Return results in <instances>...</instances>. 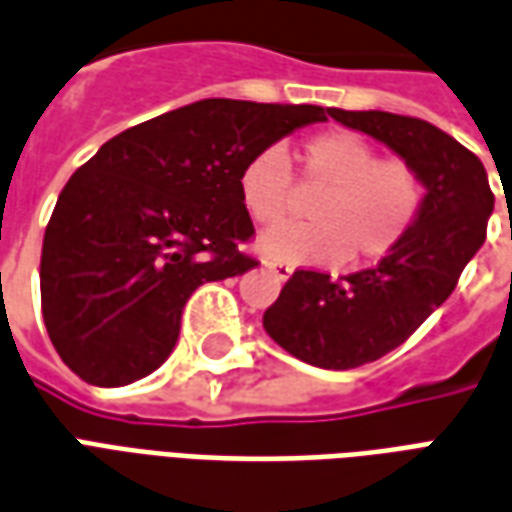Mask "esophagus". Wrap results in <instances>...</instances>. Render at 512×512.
<instances>
[{
    "instance_id": "esophagus-1",
    "label": "esophagus",
    "mask_w": 512,
    "mask_h": 512,
    "mask_svg": "<svg viewBox=\"0 0 512 512\" xmlns=\"http://www.w3.org/2000/svg\"><path fill=\"white\" fill-rule=\"evenodd\" d=\"M266 271L274 279H279V282H285V279H290V274H293V266H290V263H266Z\"/></svg>"
}]
</instances>
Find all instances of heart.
Segmentation results:
<instances>
[{
	"label": "heart",
	"mask_w": 512,
	"mask_h": 512,
	"mask_svg": "<svg viewBox=\"0 0 512 512\" xmlns=\"http://www.w3.org/2000/svg\"><path fill=\"white\" fill-rule=\"evenodd\" d=\"M304 178L326 186L307 208L310 224H285L257 238V252L277 263H373L395 249L417 222L425 183L403 158H381L351 131H323L299 147ZM249 219L277 224L293 205V175L279 150H260L238 172Z\"/></svg>",
	"instance_id": "obj_1"
}]
</instances>
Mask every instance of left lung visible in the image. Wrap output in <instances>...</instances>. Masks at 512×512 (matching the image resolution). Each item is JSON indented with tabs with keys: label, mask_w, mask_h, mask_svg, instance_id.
Instances as JSON below:
<instances>
[{
	"label": "left lung",
	"mask_w": 512,
	"mask_h": 512,
	"mask_svg": "<svg viewBox=\"0 0 512 512\" xmlns=\"http://www.w3.org/2000/svg\"><path fill=\"white\" fill-rule=\"evenodd\" d=\"M326 115L378 139L425 183L417 222L378 266L340 279L296 271L263 315L268 337L288 354L323 370H351L395 351L450 299L483 246L494 194L483 161L425 120L378 109Z\"/></svg>",
	"instance_id": "8db88e82"
}]
</instances>
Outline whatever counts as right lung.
Here are the masks:
<instances>
[{"label":"right lung","mask_w":512,"mask_h":512,"mask_svg":"<svg viewBox=\"0 0 512 512\" xmlns=\"http://www.w3.org/2000/svg\"><path fill=\"white\" fill-rule=\"evenodd\" d=\"M323 120V106L205 98L98 147L43 235L40 301L62 362L93 386L164 365L191 293L257 266L238 249L255 233L238 197L244 161Z\"/></svg>","instance_id":"obj_1"}]
</instances>
